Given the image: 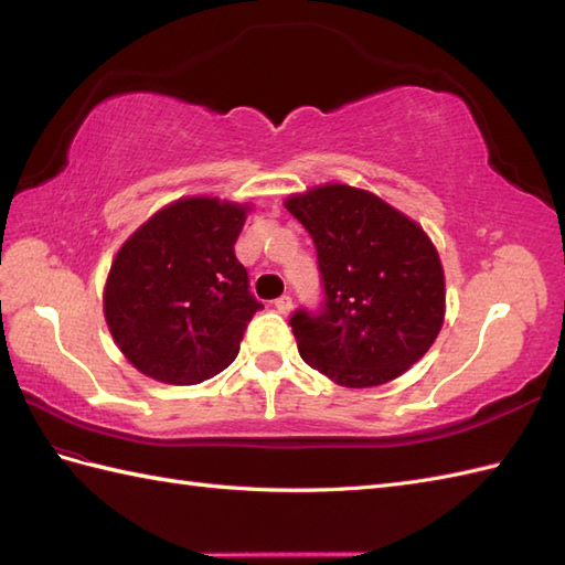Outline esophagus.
<instances>
[{
    "label": "esophagus",
    "instance_id": "esophagus-1",
    "mask_svg": "<svg viewBox=\"0 0 565 565\" xmlns=\"http://www.w3.org/2000/svg\"><path fill=\"white\" fill-rule=\"evenodd\" d=\"M273 306H276V311H278V313L287 316L289 311H292V297H289V295H282V297H278L276 301H273Z\"/></svg>",
    "mask_w": 565,
    "mask_h": 565
}]
</instances>
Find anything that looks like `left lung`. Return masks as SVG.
Returning a JSON list of instances; mask_svg holds the SVG:
<instances>
[{"instance_id": "8db88e82", "label": "left lung", "mask_w": 565, "mask_h": 565, "mask_svg": "<svg viewBox=\"0 0 565 565\" xmlns=\"http://www.w3.org/2000/svg\"><path fill=\"white\" fill-rule=\"evenodd\" d=\"M318 252L322 303L289 318L299 353L341 386L386 384L429 351L446 316L438 252L413 218L361 188L285 200Z\"/></svg>"}]
</instances>
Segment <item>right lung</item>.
<instances>
[{
    "instance_id": "obj_1",
    "label": "right lung",
    "mask_w": 565,
    "mask_h": 565,
    "mask_svg": "<svg viewBox=\"0 0 565 565\" xmlns=\"http://www.w3.org/2000/svg\"><path fill=\"white\" fill-rule=\"evenodd\" d=\"M247 204L185 198L152 214L119 247L104 313L127 361L164 384H200L226 370L256 311L235 259Z\"/></svg>"
}]
</instances>
